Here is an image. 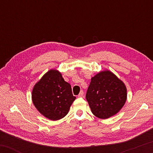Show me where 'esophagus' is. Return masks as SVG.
I'll return each instance as SVG.
<instances>
[{"label": "esophagus", "instance_id": "34e87169", "mask_svg": "<svg viewBox=\"0 0 153 153\" xmlns=\"http://www.w3.org/2000/svg\"><path fill=\"white\" fill-rule=\"evenodd\" d=\"M83 95H84V93H83V91H81L80 92V93L79 94L78 97H83Z\"/></svg>", "mask_w": 153, "mask_h": 153}]
</instances>
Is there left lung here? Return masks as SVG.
Masks as SVG:
<instances>
[{"instance_id":"left-lung-1","label":"left lung","mask_w":153,"mask_h":153,"mask_svg":"<svg viewBox=\"0 0 153 153\" xmlns=\"http://www.w3.org/2000/svg\"><path fill=\"white\" fill-rule=\"evenodd\" d=\"M127 96L124 82L106 70L92 77L85 97L93 115L100 119H107L120 111Z\"/></svg>"}]
</instances>
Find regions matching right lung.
Instances as JSON below:
<instances>
[{"label": "right lung", "mask_w": 153, "mask_h": 153, "mask_svg": "<svg viewBox=\"0 0 153 153\" xmlns=\"http://www.w3.org/2000/svg\"><path fill=\"white\" fill-rule=\"evenodd\" d=\"M75 99L70 84L64 80L61 72L56 69L46 72L35 83L32 91L35 107L51 120L64 118Z\"/></svg>", "instance_id": "1"}]
</instances>
